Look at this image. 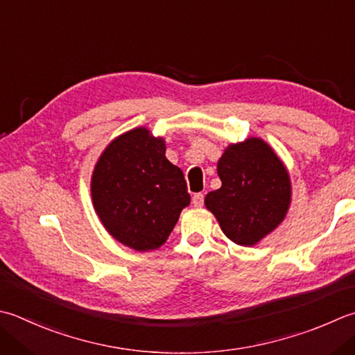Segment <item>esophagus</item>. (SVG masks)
I'll return each instance as SVG.
<instances>
[{
  "instance_id": "esophagus-1",
  "label": "esophagus",
  "mask_w": 355,
  "mask_h": 355,
  "mask_svg": "<svg viewBox=\"0 0 355 355\" xmlns=\"http://www.w3.org/2000/svg\"><path fill=\"white\" fill-rule=\"evenodd\" d=\"M192 203H193V206H196V207L203 206V203H205V196H203V193H193Z\"/></svg>"
}]
</instances>
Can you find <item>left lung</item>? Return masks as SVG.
Here are the masks:
<instances>
[{"label":"left lung","instance_id":"obj_1","mask_svg":"<svg viewBox=\"0 0 355 355\" xmlns=\"http://www.w3.org/2000/svg\"><path fill=\"white\" fill-rule=\"evenodd\" d=\"M221 187L205 198L226 237L254 246L280 226L291 206L293 186L286 166L259 137L231 143L217 163Z\"/></svg>","mask_w":355,"mask_h":355}]
</instances>
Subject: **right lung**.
I'll return each instance as SVG.
<instances>
[{"label": "right lung", "instance_id": "right-lung-1", "mask_svg": "<svg viewBox=\"0 0 355 355\" xmlns=\"http://www.w3.org/2000/svg\"><path fill=\"white\" fill-rule=\"evenodd\" d=\"M94 209L104 229L134 251L163 246L191 203L183 171L166 158V141L148 128L118 135L90 178Z\"/></svg>", "mask_w": 355, "mask_h": 355}]
</instances>
